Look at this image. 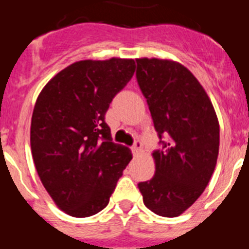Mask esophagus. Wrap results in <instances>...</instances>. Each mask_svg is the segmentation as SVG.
Listing matches in <instances>:
<instances>
[{
    "label": "esophagus",
    "instance_id": "obj_1",
    "mask_svg": "<svg viewBox=\"0 0 249 249\" xmlns=\"http://www.w3.org/2000/svg\"><path fill=\"white\" fill-rule=\"evenodd\" d=\"M132 153H133V156H138L142 152V142H141L140 140H137L135 142V144L132 146Z\"/></svg>",
    "mask_w": 249,
    "mask_h": 249
}]
</instances>
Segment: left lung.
<instances>
[{
  "label": "left lung",
  "mask_w": 249,
  "mask_h": 249,
  "mask_svg": "<svg viewBox=\"0 0 249 249\" xmlns=\"http://www.w3.org/2000/svg\"><path fill=\"white\" fill-rule=\"evenodd\" d=\"M136 61L138 86L162 144L152 155L155 176L138 188L148 210L177 217L198 199L212 177L219 149L218 120L201 83L183 65L158 58Z\"/></svg>",
  "instance_id": "8db88e82"
}]
</instances>
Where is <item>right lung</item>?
<instances>
[{
  "label": "right lung",
  "instance_id": "add662e5",
  "mask_svg": "<svg viewBox=\"0 0 249 249\" xmlns=\"http://www.w3.org/2000/svg\"><path fill=\"white\" fill-rule=\"evenodd\" d=\"M133 59L78 61L43 87L31 121V149L43 187L72 217L109 202L132 153L112 142L105 116L135 73Z\"/></svg>",
  "mask_w": 249,
  "mask_h": 249
}]
</instances>
